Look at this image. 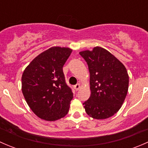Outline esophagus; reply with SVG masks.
Wrapping results in <instances>:
<instances>
[{
  "label": "esophagus",
  "instance_id": "obj_1",
  "mask_svg": "<svg viewBox=\"0 0 148 148\" xmlns=\"http://www.w3.org/2000/svg\"><path fill=\"white\" fill-rule=\"evenodd\" d=\"M74 89H75L76 91H78L79 89V88H80V84H76L75 86H74Z\"/></svg>",
  "mask_w": 148,
  "mask_h": 148
}]
</instances>
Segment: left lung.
<instances>
[{"instance_id":"left-lung-1","label":"left lung","mask_w":148,"mask_h":148,"mask_svg":"<svg viewBox=\"0 0 148 148\" xmlns=\"http://www.w3.org/2000/svg\"><path fill=\"white\" fill-rule=\"evenodd\" d=\"M90 74L91 96L83 103L86 114L97 120L114 115L127 96L129 76L123 64L100 46L79 52Z\"/></svg>"}]
</instances>
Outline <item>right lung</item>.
Listing matches in <instances>:
<instances>
[{"label": "right lung", "mask_w": 148, "mask_h": 148, "mask_svg": "<svg viewBox=\"0 0 148 148\" xmlns=\"http://www.w3.org/2000/svg\"><path fill=\"white\" fill-rule=\"evenodd\" d=\"M71 51L69 48L53 46L33 59L23 71V95L42 120H57L68 113L73 93L66 84L63 66Z\"/></svg>", "instance_id": "add662e5"}]
</instances>
